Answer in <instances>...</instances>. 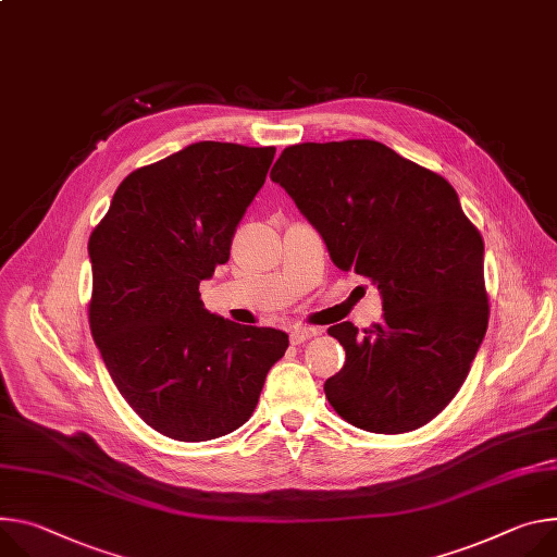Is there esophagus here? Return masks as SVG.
Masks as SVG:
<instances>
[{"label": "esophagus", "mask_w": 557, "mask_h": 557, "mask_svg": "<svg viewBox=\"0 0 557 557\" xmlns=\"http://www.w3.org/2000/svg\"><path fill=\"white\" fill-rule=\"evenodd\" d=\"M320 333H322L320 329L297 324V326L290 329V342H293V344H301V342H307V339H311V337H315V335H320Z\"/></svg>", "instance_id": "obj_1"}]
</instances>
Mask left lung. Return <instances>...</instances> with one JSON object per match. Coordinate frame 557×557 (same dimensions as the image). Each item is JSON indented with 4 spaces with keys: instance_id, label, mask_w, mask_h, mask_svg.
<instances>
[{
    "instance_id": "1",
    "label": "left lung",
    "mask_w": 557,
    "mask_h": 557,
    "mask_svg": "<svg viewBox=\"0 0 557 557\" xmlns=\"http://www.w3.org/2000/svg\"><path fill=\"white\" fill-rule=\"evenodd\" d=\"M333 264L369 277L382 322L329 329L346 350L331 407L371 433L429 424L465 384L488 324L484 242L455 188L373 139L295 144L271 171Z\"/></svg>"
}]
</instances>
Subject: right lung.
Masks as SVG:
<instances>
[{
  "label": "right lung",
  "mask_w": 557,
  "mask_h": 557,
  "mask_svg": "<svg viewBox=\"0 0 557 557\" xmlns=\"http://www.w3.org/2000/svg\"><path fill=\"white\" fill-rule=\"evenodd\" d=\"M273 156V146L190 144L133 171L90 233L92 339L131 409L166 437L239 429L288 348L286 333L235 324L199 299Z\"/></svg>",
  "instance_id": "right-lung-1"
}]
</instances>
